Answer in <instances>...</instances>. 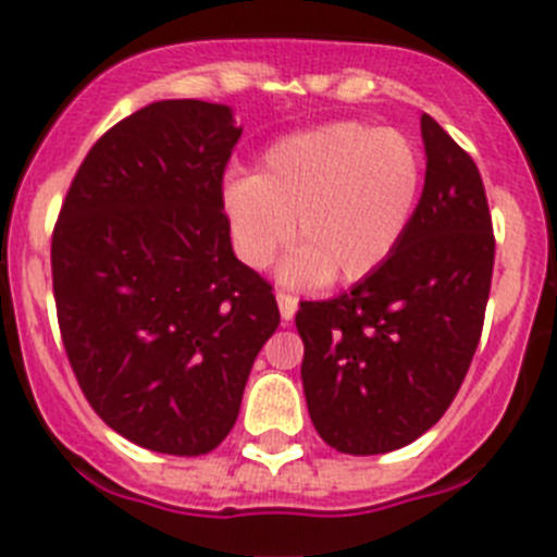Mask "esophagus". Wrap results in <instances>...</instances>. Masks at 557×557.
Masks as SVG:
<instances>
[{
  "instance_id": "34e87169",
  "label": "esophagus",
  "mask_w": 557,
  "mask_h": 557,
  "mask_svg": "<svg viewBox=\"0 0 557 557\" xmlns=\"http://www.w3.org/2000/svg\"><path fill=\"white\" fill-rule=\"evenodd\" d=\"M275 301H278V312H282V321H293L295 309H298V298L289 293H275Z\"/></svg>"
}]
</instances>
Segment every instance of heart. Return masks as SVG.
Here are the masks:
<instances>
[{
  "mask_svg": "<svg viewBox=\"0 0 557 557\" xmlns=\"http://www.w3.org/2000/svg\"><path fill=\"white\" fill-rule=\"evenodd\" d=\"M421 186L424 161L405 133L332 122L270 145L256 175L225 178L220 209L248 268H268L295 223L301 245L278 268L284 284H357L405 239Z\"/></svg>",
  "mask_w": 557,
  "mask_h": 557,
  "instance_id": "obj_1",
  "label": "heart"
}]
</instances>
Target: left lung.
<instances>
[{"label": "left lung", "mask_w": 557, "mask_h": 557, "mask_svg": "<svg viewBox=\"0 0 557 557\" xmlns=\"http://www.w3.org/2000/svg\"><path fill=\"white\" fill-rule=\"evenodd\" d=\"M424 191L393 256L329 301H304V396L318 435L385 455L449 410L482 334L494 273L488 200L471 156L421 116Z\"/></svg>", "instance_id": "8db88e82"}]
</instances>
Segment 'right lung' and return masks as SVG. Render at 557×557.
Returning <instances> with one entry per match:
<instances>
[{"label":"right lung","instance_id":"add662e5","mask_svg":"<svg viewBox=\"0 0 557 557\" xmlns=\"http://www.w3.org/2000/svg\"><path fill=\"white\" fill-rule=\"evenodd\" d=\"M243 136L220 102L159 100L88 150L52 234L58 326L97 416L161 455L218 449L275 295L234 256L220 209Z\"/></svg>","mask_w":557,"mask_h":557}]
</instances>
